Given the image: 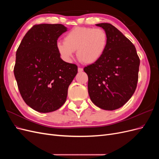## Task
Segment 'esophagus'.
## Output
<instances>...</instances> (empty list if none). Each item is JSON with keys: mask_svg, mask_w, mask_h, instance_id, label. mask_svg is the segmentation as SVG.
<instances>
[{"mask_svg": "<svg viewBox=\"0 0 159 159\" xmlns=\"http://www.w3.org/2000/svg\"><path fill=\"white\" fill-rule=\"evenodd\" d=\"M83 68H78V72H82L83 71Z\"/></svg>", "mask_w": 159, "mask_h": 159, "instance_id": "34e87169", "label": "esophagus"}]
</instances>
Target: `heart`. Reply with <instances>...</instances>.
<instances>
[{
	"mask_svg": "<svg viewBox=\"0 0 159 159\" xmlns=\"http://www.w3.org/2000/svg\"><path fill=\"white\" fill-rule=\"evenodd\" d=\"M107 44V34L102 28L76 27L64 36V42L57 43L56 48L66 61H71L76 51L80 61L91 64L102 57Z\"/></svg>",
	"mask_w": 159,
	"mask_h": 159,
	"instance_id": "obj_1",
	"label": "heart"
}]
</instances>
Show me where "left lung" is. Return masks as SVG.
<instances>
[{
	"label": "left lung",
	"instance_id": "left-lung-1",
	"mask_svg": "<svg viewBox=\"0 0 159 159\" xmlns=\"http://www.w3.org/2000/svg\"><path fill=\"white\" fill-rule=\"evenodd\" d=\"M96 26L107 32L108 44L102 57L84 70L88 76L91 102L101 109L112 111L121 107L133 95L140 59L133 43L117 28L109 23Z\"/></svg>",
	"mask_w": 159,
	"mask_h": 159
}]
</instances>
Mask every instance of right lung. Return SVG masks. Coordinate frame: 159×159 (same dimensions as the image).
<instances>
[{
  "instance_id": "1",
  "label": "right lung",
  "mask_w": 159,
  "mask_h": 159,
  "mask_svg": "<svg viewBox=\"0 0 159 159\" xmlns=\"http://www.w3.org/2000/svg\"><path fill=\"white\" fill-rule=\"evenodd\" d=\"M67 31L61 24L34 25L24 36L16 53L14 74L25 102L40 113L64 104L78 66L60 58L58 38Z\"/></svg>"
}]
</instances>
